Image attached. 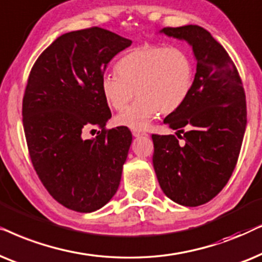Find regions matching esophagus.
<instances>
[{
  "label": "esophagus",
  "instance_id": "34e87169",
  "mask_svg": "<svg viewBox=\"0 0 262 262\" xmlns=\"http://www.w3.org/2000/svg\"><path fill=\"white\" fill-rule=\"evenodd\" d=\"M132 134H133V137H135V138L142 137V135H145L144 132L139 130V129H132Z\"/></svg>",
  "mask_w": 262,
  "mask_h": 262
}]
</instances>
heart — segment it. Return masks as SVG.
Segmentation results:
<instances>
[{"mask_svg": "<svg viewBox=\"0 0 262 262\" xmlns=\"http://www.w3.org/2000/svg\"><path fill=\"white\" fill-rule=\"evenodd\" d=\"M116 74L103 76L100 91L118 114L117 124L144 129L159 113L171 114L189 97L194 85L195 66L189 52L181 47L144 45L122 56L115 66Z\"/></svg>", "mask_w": 262, "mask_h": 262, "instance_id": "1", "label": "heart"}]
</instances>
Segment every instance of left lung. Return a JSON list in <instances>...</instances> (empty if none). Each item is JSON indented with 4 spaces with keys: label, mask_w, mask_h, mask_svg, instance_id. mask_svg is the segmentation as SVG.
<instances>
[{
    "label": "left lung",
    "mask_w": 262,
    "mask_h": 262,
    "mask_svg": "<svg viewBox=\"0 0 262 262\" xmlns=\"http://www.w3.org/2000/svg\"><path fill=\"white\" fill-rule=\"evenodd\" d=\"M162 32L187 40L198 63L189 97L164 118L177 138L152 134L153 167L167 198L200 206L225 187L235 170L247 125L246 93L231 57L207 30L187 25Z\"/></svg>",
    "instance_id": "left-lung-1"
}]
</instances>
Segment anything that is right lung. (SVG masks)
<instances>
[{"label": "right lung", "mask_w": 262, "mask_h": 262, "mask_svg": "<svg viewBox=\"0 0 262 262\" xmlns=\"http://www.w3.org/2000/svg\"><path fill=\"white\" fill-rule=\"evenodd\" d=\"M130 44L100 27L73 31L52 41L30 72L23 99L30 158L49 194L69 210H99L120 186L132 133L105 128L111 111L100 81L111 58ZM92 126L102 132L83 141Z\"/></svg>", "instance_id": "obj_1"}]
</instances>
